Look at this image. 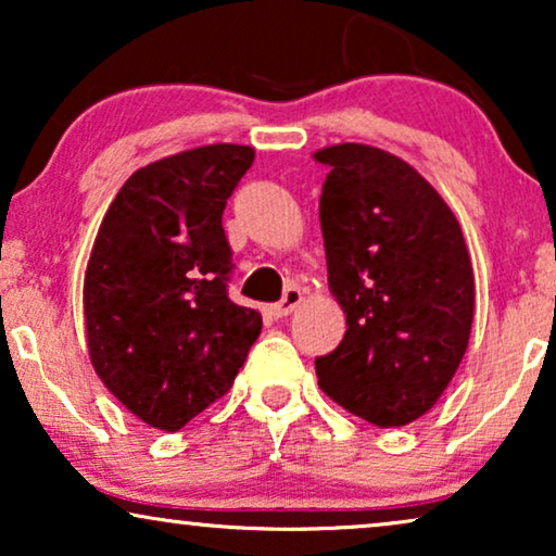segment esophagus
I'll return each mask as SVG.
<instances>
[{
	"label": "esophagus",
	"instance_id": "1",
	"mask_svg": "<svg viewBox=\"0 0 556 556\" xmlns=\"http://www.w3.org/2000/svg\"><path fill=\"white\" fill-rule=\"evenodd\" d=\"M301 301H303L301 288H293V286H291V288H286L283 299H280L278 303H273V306H270L273 316H276V318H283V316H288V314H293L295 306H299Z\"/></svg>",
	"mask_w": 556,
	"mask_h": 556
}]
</instances>
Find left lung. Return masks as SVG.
Listing matches in <instances>:
<instances>
[{
  "label": "left lung",
  "instance_id": "8db88e82",
  "mask_svg": "<svg viewBox=\"0 0 556 556\" xmlns=\"http://www.w3.org/2000/svg\"><path fill=\"white\" fill-rule=\"evenodd\" d=\"M329 288L346 333L316 359L318 387L377 428L440 400L468 349L476 283L460 225L407 162L364 143L314 154Z\"/></svg>",
  "mask_w": 556,
  "mask_h": 556
}]
</instances>
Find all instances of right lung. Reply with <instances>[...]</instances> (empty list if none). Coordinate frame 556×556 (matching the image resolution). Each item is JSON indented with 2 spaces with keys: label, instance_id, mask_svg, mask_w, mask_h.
<instances>
[{
  "label": "right lung",
  "instance_id": "add662e5",
  "mask_svg": "<svg viewBox=\"0 0 556 556\" xmlns=\"http://www.w3.org/2000/svg\"><path fill=\"white\" fill-rule=\"evenodd\" d=\"M255 151L212 143L141 166L90 253L83 311L96 375L151 428L177 432L230 390L261 337L227 295L223 212Z\"/></svg>",
  "mask_w": 556,
  "mask_h": 556
}]
</instances>
